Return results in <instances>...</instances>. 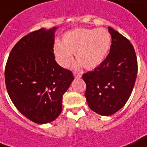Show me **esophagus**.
<instances>
[{
	"instance_id": "obj_1",
	"label": "esophagus",
	"mask_w": 147,
	"mask_h": 147,
	"mask_svg": "<svg viewBox=\"0 0 147 147\" xmlns=\"http://www.w3.org/2000/svg\"><path fill=\"white\" fill-rule=\"evenodd\" d=\"M74 76L76 79H80L82 76V73L81 72H74Z\"/></svg>"
}]
</instances>
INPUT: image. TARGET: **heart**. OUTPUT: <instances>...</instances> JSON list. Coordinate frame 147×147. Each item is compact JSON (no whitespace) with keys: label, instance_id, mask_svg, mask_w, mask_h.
<instances>
[{"label":"heart","instance_id":"obj_1","mask_svg":"<svg viewBox=\"0 0 147 147\" xmlns=\"http://www.w3.org/2000/svg\"><path fill=\"white\" fill-rule=\"evenodd\" d=\"M112 43V37L105 28H76L63 35L61 43L54 45L57 61L67 67L73 61L72 53L79 61L76 66L92 70L106 59Z\"/></svg>","mask_w":147,"mask_h":147}]
</instances>
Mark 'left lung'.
Listing matches in <instances>:
<instances>
[{
  "mask_svg": "<svg viewBox=\"0 0 147 147\" xmlns=\"http://www.w3.org/2000/svg\"><path fill=\"white\" fill-rule=\"evenodd\" d=\"M112 37L110 53L92 71L82 75L86 83L89 108L101 116H110L122 108L130 97L138 73V61L130 41L108 27Z\"/></svg>",
  "mask_w": 147,
  "mask_h": 147,
  "instance_id": "8db88e82",
  "label": "left lung"
}]
</instances>
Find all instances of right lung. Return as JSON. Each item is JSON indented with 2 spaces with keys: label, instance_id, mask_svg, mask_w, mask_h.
<instances>
[{
  "label": "right lung",
  "instance_id": "right-lung-1",
  "mask_svg": "<svg viewBox=\"0 0 147 147\" xmlns=\"http://www.w3.org/2000/svg\"><path fill=\"white\" fill-rule=\"evenodd\" d=\"M57 27L41 28L14 46L5 67L7 92L22 114L37 124L54 121L62 110L63 94L74 80L53 53Z\"/></svg>",
  "mask_w": 147,
  "mask_h": 147
}]
</instances>
